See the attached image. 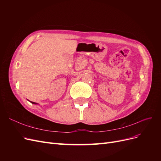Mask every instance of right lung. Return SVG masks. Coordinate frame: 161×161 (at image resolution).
I'll use <instances>...</instances> for the list:
<instances>
[{"instance_id":"add662e5","label":"right lung","mask_w":161,"mask_h":161,"mask_svg":"<svg viewBox=\"0 0 161 161\" xmlns=\"http://www.w3.org/2000/svg\"><path fill=\"white\" fill-rule=\"evenodd\" d=\"M31 103H33V104H37L36 103H35V102H32V101H31Z\"/></svg>"}]
</instances>
